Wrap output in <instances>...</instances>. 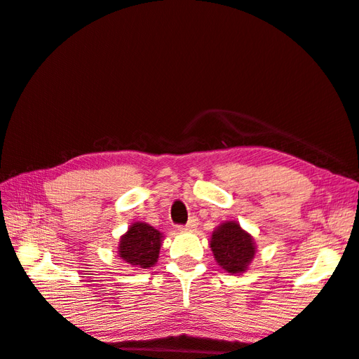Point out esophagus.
<instances>
[{"mask_svg": "<svg viewBox=\"0 0 359 359\" xmlns=\"http://www.w3.org/2000/svg\"><path fill=\"white\" fill-rule=\"evenodd\" d=\"M197 225H198V219L195 217V215H192L186 225H180L178 229H180V231H192V229L197 228Z\"/></svg>", "mask_w": 359, "mask_h": 359, "instance_id": "esophagus-1", "label": "esophagus"}]
</instances>
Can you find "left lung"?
<instances>
[{"mask_svg":"<svg viewBox=\"0 0 359 359\" xmlns=\"http://www.w3.org/2000/svg\"><path fill=\"white\" fill-rule=\"evenodd\" d=\"M211 250L214 258L228 273L245 272L256 252L252 236L243 231L236 222H225L215 229Z\"/></svg>","mask_w":359,"mask_h":359,"instance_id":"8db88e82","label":"left lung"}]
</instances>
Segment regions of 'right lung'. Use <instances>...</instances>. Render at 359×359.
Listing matches in <instances>:
<instances>
[{
    "instance_id": "right-lung-1",
    "label": "right lung",
    "mask_w": 359,
    "mask_h": 359,
    "mask_svg": "<svg viewBox=\"0 0 359 359\" xmlns=\"http://www.w3.org/2000/svg\"><path fill=\"white\" fill-rule=\"evenodd\" d=\"M161 233L147 223L136 222L128 233L121 236L118 256L131 266L148 269L158 261L161 250Z\"/></svg>"
}]
</instances>
